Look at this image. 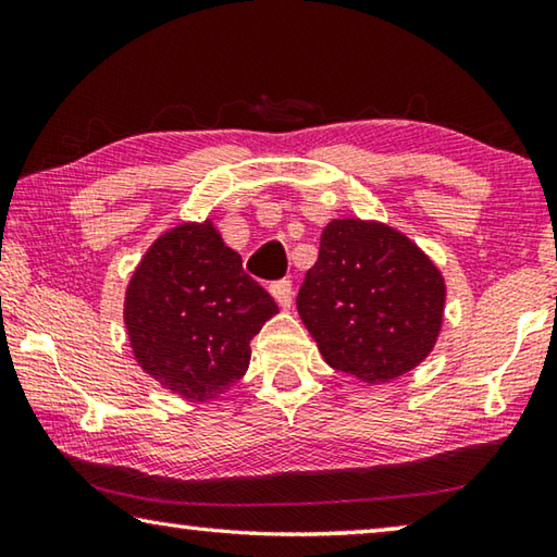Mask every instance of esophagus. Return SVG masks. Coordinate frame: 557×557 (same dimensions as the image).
Returning a JSON list of instances; mask_svg holds the SVG:
<instances>
[{
	"label": "esophagus",
	"instance_id": "34e87169",
	"mask_svg": "<svg viewBox=\"0 0 557 557\" xmlns=\"http://www.w3.org/2000/svg\"><path fill=\"white\" fill-rule=\"evenodd\" d=\"M272 297L277 299V305L282 309H287L292 305V282L289 280H280V282H272L270 285Z\"/></svg>",
	"mask_w": 557,
	"mask_h": 557
}]
</instances>
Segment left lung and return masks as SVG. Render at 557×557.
I'll return each instance as SVG.
<instances>
[{"label": "left lung", "instance_id": "1", "mask_svg": "<svg viewBox=\"0 0 557 557\" xmlns=\"http://www.w3.org/2000/svg\"><path fill=\"white\" fill-rule=\"evenodd\" d=\"M297 312L332 369L363 383H388L425 361L435 346L445 280L391 225L338 219L322 233Z\"/></svg>", "mask_w": 557, "mask_h": 557}]
</instances>
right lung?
Instances as JSON below:
<instances>
[{"label":"right lung","instance_id":"1","mask_svg":"<svg viewBox=\"0 0 557 557\" xmlns=\"http://www.w3.org/2000/svg\"><path fill=\"white\" fill-rule=\"evenodd\" d=\"M277 305L211 221L182 223L145 252L125 292L137 363L188 400H211L243 379L250 338Z\"/></svg>","mask_w":557,"mask_h":557}]
</instances>
